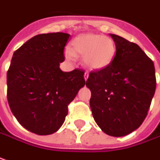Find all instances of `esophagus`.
<instances>
[{
    "mask_svg": "<svg viewBox=\"0 0 160 160\" xmlns=\"http://www.w3.org/2000/svg\"><path fill=\"white\" fill-rule=\"evenodd\" d=\"M83 77H84V79H85V81H86V80L88 79V77H89V72L85 71V72H84V76H83Z\"/></svg>",
    "mask_w": 160,
    "mask_h": 160,
    "instance_id": "34e87169",
    "label": "esophagus"
}]
</instances>
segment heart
Returning <instances> with one entry per match:
<instances>
[{
	"mask_svg": "<svg viewBox=\"0 0 160 160\" xmlns=\"http://www.w3.org/2000/svg\"><path fill=\"white\" fill-rule=\"evenodd\" d=\"M77 54L83 57V62L92 69H102L113 60L116 54L114 41L101 34H86L77 36L73 41V49L68 47L66 58L75 60Z\"/></svg>",
	"mask_w": 160,
	"mask_h": 160,
	"instance_id": "1",
	"label": "heart"
}]
</instances>
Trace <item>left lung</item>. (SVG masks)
<instances>
[{"mask_svg":"<svg viewBox=\"0 0 160 160\" xmlns=\"http://www.w3.org/2000/svg\"><path fill=\"white\" fill-rule=\"evenodd\" d=\"M116 55L105 68L91 71L86 86L91 90L93 118L105 133L121 137L142 124L156 90L154 63L140 47L110 34Z\"/></svg>","mask_w":160,"mask_h":160,"instance_id":"1","label":"left lung"}]
</instances>
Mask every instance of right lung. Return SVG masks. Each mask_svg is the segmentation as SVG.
Returning <instances> with one entry per match:
<instances>
[{"mask_svg":"<svg viewBox=\"0 0 160 160\" xmlns=\"http://www.w3.org/2000/svg\"><path fill=\"white\" fill-rule=\"evenodd\" d=\"M70 34H37L14 52L7 72L11 112L28 131L48 135L64 123L68 105L85 84L84 71L63 72L64 49Z\"/></svg>","mask_w":160,"mask_h":160,"instance_id":"add662e5","label":"right lung"}]
</instances>
